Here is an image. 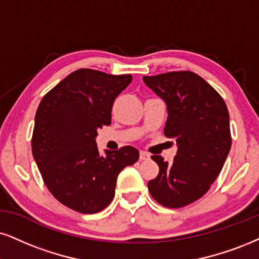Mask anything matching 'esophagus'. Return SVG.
Segmentation results:
<instances>
[{
  "mask_svg": "<svg viewBox=\"0 0 259 259\" xmlns=\"http://www.w3.org/2000/svg\"><path fill=\"white\" fill-rule=\"evenodd\" d=\"M139 159L140 161H148V159H150V155L146 154V152H144V151H140Z\"/></svg>",
  "mask_w": 259,
  "mask_h": 259,
  "instance_id": "1",
  "label": "esophagus"
}]
</instances>
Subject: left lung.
Segmentation results:
<instances>
[{
    "mask_svg": "<svg viewBox=\"0 0 259 259\" xmlns=\"http://www.w3.org/2000/svg\"><path fill=\"white\" fill-rule=\"evenodd\" d=\"M143 80L167 104L164 135L178 145L173 163L151 156L159 171L149 181V192L161 205L183 207L203 197L222 170L232 145L227 105L193 72H169Z\"/></svg>",
    "mask_w": 259,
    "mask_h": 259,
    "instance_id": "1",
    "label": "left lung"
}]
</instances>
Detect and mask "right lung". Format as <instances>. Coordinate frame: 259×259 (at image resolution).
<instances>
[{
  "label": "right lung",
  "instance_id": "obj_1",
  "mask_svg": "<svg viewBox=\"0 0 259 259\" xmlns=\"http://www.w3.org/2000/svg\"><path fill=\"white\" fill-rule=\"evenodd\" d=\"M132 75L82 68L67 75L40 101L34 117L32 154L48 190L69 209L96 213L115 196L117 175L135 164L138 150L122 146L100 155L96 137L111 122L115 98Z\"/></svg>",
  "mask_w": 259,
  "mask_h": 259
}]
</instances>
